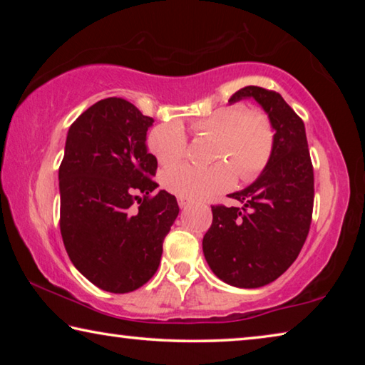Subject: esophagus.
I'll use <instances>...</instances> for the list:
<instances>
[{
    "mask_svg": "<svg viewBox=\"0 0 365 365\" xmlns=\"http://www.w3.org/2000/svg\"><path fill=\"white\" fill-rule=\"evenodd\" d=\"M188 205H190L188 200H185V197H178V206H180L182 209H185Z\"/></svg>",
    "mask_w": 365,
    "mask_h": 365,
    "instance_id": "esophagus-1",
    "label": "esophagus"
}]
</instances>
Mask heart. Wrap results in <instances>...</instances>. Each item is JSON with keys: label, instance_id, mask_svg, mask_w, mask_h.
<instances>
[{"label": "heart", "instance_id": "obj_1", "mask_svg": "<svg viewBox=\"0 0 365 365\" xmlns=\"http://www.w3.org/2000/svg\"><path fill=\"white\" fill-rule=\"evenodd\" d=\"M193 130L217 140L215 159L230 162L243 180H251L265 168L274 148V128L267 117L257 110H246L240 104L197 119ZM148 148L160 165L175 164L187 150L183 125L178 120L159 123L148 135ZM230 165L219 163L209 169L177 165L164 172L163 185L178 197L206 200L235 183V170Z\"/></svg>", "mask_w": 365, "mask_h": 365}]
</instances>
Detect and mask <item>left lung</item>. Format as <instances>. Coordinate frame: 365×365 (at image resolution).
Listing matches in <instances>:
<instances>
[{
	"instance_id": "1",
	"label": "left lung",
	"mask_w": 365,
	"mask_h": 365,
	"mask_svg": "<svg viewBox=\"0 0 365 365\" xmlns=\"http://www.w3.org/2000/svg\"><path fill=\"white\" fill-rule=\"evenodd\" d=\"M255 100L274 128V148L255 182L228 195L242 206H212L202 238L209 267L237 288L269 285L298 257L311 227L314 170L306 128L275 91L245 86L228 103Z\"/></svg>"
}]
</instances>
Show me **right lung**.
<instances>
[{
    "mask_svg": "<svg viewBox=\"0 0 365 365\" xmlns=\"http://www.w3.org/2000/svg\"><path fill=\"white\" fill-rule=\"evenodd\" d=\"M153 119L122 98H106L69 127L59 168L61 235L72 264L109 293L133 292L156 274L178 215L174 195L151 180Z\"/></svg>",
    "mask_w": 365,
    "mask_h": 365,
    "instance_id": "1",
    "label": "right lung"
}]
</instances>
